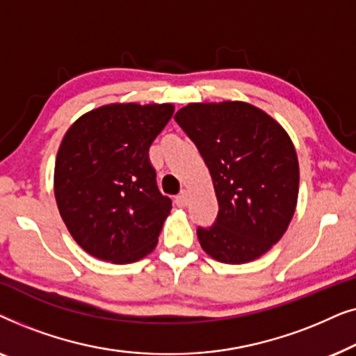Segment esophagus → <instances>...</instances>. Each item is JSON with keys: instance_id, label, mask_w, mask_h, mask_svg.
<instances>
[{"instance_id": "esophagus-1", "label": "esophagus", "mask_w": 356, "mask_h": 356, "mask_svg": "<svg viewBox=\"0 0 356 356\" xmlns=\"http://www.w3.org/2000/svg\"><path fill=\"white\" fill-rule=\"evenodd\" d=\"M188 193L186 191H183V193H179L177 197H175V204H177L178 207H186L188 206Z\"/></svg>"}]
</instances>
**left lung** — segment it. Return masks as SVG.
I'll return each mask as SVG.
<instances>
[{
	"label": "left lung",
	"mask_w": 356,
	"mask_h": 356,
	"mask_svg": "<svg viewBox=\"0 0 356 356\" xmlns=\"http://www.w3.org/2000/svg\"><path fill=\"white\" fill-rule=\"evenodd\" d=\"M211 172L218 201L202 250L225 264L266 254L284 236L298 201L300 167L286 131L246 102L189 104L175 115Z\"/></svg>",
	"instance_id": "obj_1"
}]
</instances>
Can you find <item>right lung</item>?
<instances>
[{"label": "right lung", "instance_id": "1", "mask_svg": "<svg viewBox=\"0 0 356 356\" xmlns=\"http://www.w3.org/2000/svg\"><path fill=\"white\" fill-rule=\"evenodd\" d=\"M173 111L172 104H110L66 131L55 162L58 211L97 259L129 264L157 246L172 199L159 191L149 147Z\"/></svg>", "mask_w": 356, "mask_h": 356}]
</instances>
